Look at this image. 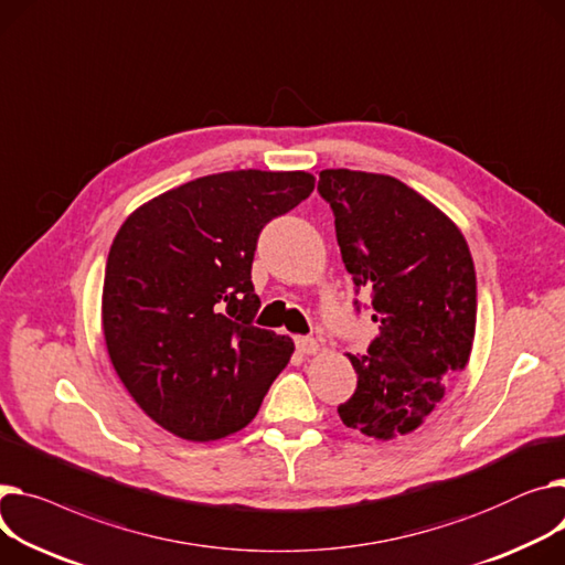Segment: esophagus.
Wrapping results in <instances>:
<instances>
[{"label": "esophagus", "instance_id": "obj_1", "mask_svg": "<svg viewBox=\"0 0 565 565\" xmlns=\"http://www.w3.org/2000/svg\"><path fill=\"white\" fill-rule=\"evenodd\" d=\"M295 345H297V352L305 354V356H311V354H316L320 350L318 341H313V338H297Z\"/></svg>", "mask_w": 565, "mask_h": 565}]
</instances>
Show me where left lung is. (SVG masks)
<instances>
[{"label": "left lung", "mask_w": 565, "mask_h": 565, "mask_svg": "<svg viewBox=\"0 0 565 565\" xmlns=\"http://www.w3.org/2000/svg\"><path fill=\"white\" fill-rule=\"evenodd\" d=\"M318 191L333 211L345 268L356 290H372L380 322L367 352L348 354L359 382L338 416L370 438L393 440L416 431L468 365L475 263L457 224L395 177L322 170Z\"/></svg>", "instance_id": "left-lung-1"}]
</instances>
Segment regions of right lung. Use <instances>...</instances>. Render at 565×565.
<instances>
[{
    "label": "right lung",
    "mask_w": 565,
    "mask_h": 565,
    "mask_svg": "<svg viewBox=\"0 0 565 565\" xmlns=\"http://www.w3.org/2000/svg\"><path fill=\"white\" fill-rule=\"evenodd\" d=\"M309 172L232 170L138 206L113 238L102 329L120 382L183 440L241 431L295 350L254 327L252 260L260 230L307 200Z\"/></svg>",
    "instance_id": "right-lung-1"
}]
</instances>
